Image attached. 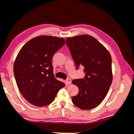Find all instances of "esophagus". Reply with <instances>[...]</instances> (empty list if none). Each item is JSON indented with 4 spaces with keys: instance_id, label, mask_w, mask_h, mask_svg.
<instances>
[{
    "instance_id": "1",
    "label": "esophagus",
    "mask_w": 134,
    "mask_h": 134,
    "mask_svg": "<svg viewBox=\"0 0 134 134\" xmlns=\"http://www.w3.org/2000/svg\"><path fill=\"white\" fill-rule=\"evenodd\" d=\"M65 82H66V83L67 84L69 85V84H70L71 83V80L70 79H68L66 80Z\"/></svg>"
}]
</instances>
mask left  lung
Segmentation results:
<instances>
[{
    "mask_svg": "<svg viewBox=\"0 0 134 134\" xmlns=\"http://www.w3.org/2000/svg\"><path fill=\"white\" fill-rule=\"evenodd\" d=\"M66 43L77 69L81 65L84 67V78L72 81L79 88L78 94L72 97V102L82 109L94 108L102 102L112 84L111 55L90 35L67 38Z\"/></svg>",
    "mask_w": 134,
    "mask_h": 134,
    "instance_id": "8db88e82",
    "label": "left lung"
}]
</instances>
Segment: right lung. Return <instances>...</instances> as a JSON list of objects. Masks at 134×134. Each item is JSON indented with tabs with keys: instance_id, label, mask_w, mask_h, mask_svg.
<instances>
[{
	"instance_id": "obj_1",
	"label": "right lung",
	"mask_w": 134,
	"mask_h": 134,
	"mask_svg": "<svg viewBox=\"0 0 134 134\" xmlns=\"http://www.w3.org/2000/svg\"><path fill=\"white\" fill-rule=\"evenodd\" d=\"M65 41L50 36H40L28 41L20 50L13 66L16 83L25 98L36 106L53 102L65 86L53 74L52 58Z\"/></svg>"
}]
</instances>
